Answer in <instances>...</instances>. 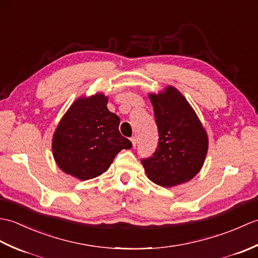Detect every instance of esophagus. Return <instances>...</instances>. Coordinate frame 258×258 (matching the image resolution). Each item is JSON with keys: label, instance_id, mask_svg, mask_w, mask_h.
<instances>
[{"label": "esophagus", "instance_id": "esophagus-1", "mask_svg": "<svg viewBox=\"0 0 258 258\" xmlns=\"http://www.w3.org/2000/svg\"><path fill=\"white\" fill-rule=\"evenodd\" d=\"M131 142H132L133 146H136V143H138V140H136V136H133V138H131Z\"/></svg>", "mask_w": 258, "mask_h": 258}]
</instances>
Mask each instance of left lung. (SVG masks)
<instances>
[{
  "label": "left lung",
  "mask_w": 258,
  "mask_h": 258,
  "mask_svg": "<svg viewBox=\"0 0 258 258\" xmlns=\"http://www.w3.org/2000/svg\"><path fill=\"white\" fill-rule=\"evenodd\" d=\"M158 128V145L142 164L147 177L163 187L188 182L201 171L208 138L196 113L175 87L150 94Z\"/></svg>",
  "instance_id": "8db88e82"
}]
</instances>
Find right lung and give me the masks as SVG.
Returning a JSON list of instances; mask_svg holds the SVG:
<instances>
[{"mask_svg":"<svg viewBox=\"0 0 258 258\" xmlns=\"http://www.w3.org/2000/svg\"><path fill=\"white\" fill-rule=\"evenodd\" d=\"M106 104L107 97L101 93L78 98L53 135L52 150L58 167L81 180L100 176L118 152L132 147L119 133V117Z\"/></svg>","mask_w":258,"mask_h":258,"instance_id":"right-lung-1","label":"right lung"}]
</instances>
